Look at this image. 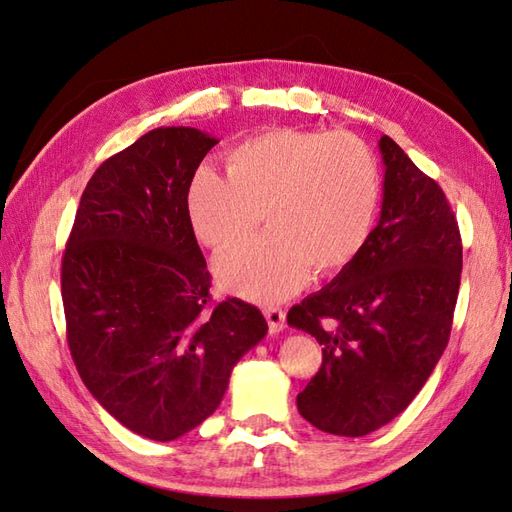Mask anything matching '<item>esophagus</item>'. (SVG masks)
Instances as JSON below:
<instances>
[{
  "mask_svg": "<svg viewBox=\"0 0 512 512\" xmlns=\"http://www.w3.org/2000/svg\"><path fill=\"white\" fill-rule=\"evenodd\" d=\"M265 317H267V323H269V332L271 334H278L284 330V321H286V315L282 308H276V306H269L265 308Z\"/></svg>",
  "mask_w": 512,
  "mask_h": 512,
  "instance_id": "esophagus-1",
  "label": "esophagus"
}]
</instances>
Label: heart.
<instances>
[{"instance_id":"1","label":"heart","mask_w":512,"mask_h":512,"mask_svg":"<svg viewBox=\"0 0 512 512\" xmlns=\"http://www.w3.org/2000/svg\"><path fill=\"white\" fill-rule=\"evenodd\" d=\"M228 178L199 167L186 213L215 252L249 239L265 213L269 232L223 256L226 289L278 302L315 276H334L363 252L380 208V165L350 132L278 128L249 136L226 154Z\"/></svg>"}]
</instances>
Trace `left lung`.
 Segmentation results:
<instances>
[{
  "label": "left lung",
  "instance_id": "obj_1",
  "mask_svg": "<svg viewBox=\"0 0 512 512\" xmlns=\"http://www.w3.org/2000/svg\"><path fill=\"white\" fill-rule=\"evenodd\" d=\"M384 197L363 252L289 310V326L323 345L297 395L315 428L365 436L415 400L450 341L463 271L458 223L441 186L382 136Z\"/></svg>",
  "mask_w": 512,
  "mask_h": 512
}]
</instances>
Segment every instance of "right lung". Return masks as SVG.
<instances>
[{
  "label": "right lung",
  "instance_id": "1",
  "mask_svg": "<svg viewBox=\"0 0 512 512\" xmlns=\"http://www.w3.org/2000/svg\"><path fill=\"white\" fill-rule=\"evenodd\" d=\"M217 145L156 128L97 167L62 256V306L86 389L128 430L173 441L217 410L230 373L265 339L263 313L210 299L186 189Z\"/></svg>",
  "mask_w": 512,
  "mask_h": 512
}]
</instances>
